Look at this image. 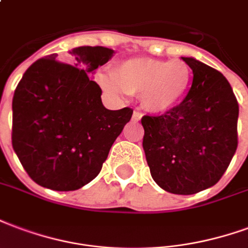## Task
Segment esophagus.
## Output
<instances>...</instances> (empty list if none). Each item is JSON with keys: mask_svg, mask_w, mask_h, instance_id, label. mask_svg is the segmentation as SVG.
<instances>
[{"mask_svg": "<svg viewBox=\"0 0 248 248\" xmlns=\"http://www.w3.org/2000/svg\"><path fill=\"white\" fill-rule=\"evenodd\" d=\"M141 117H142L141 112L135 111V112H133V116H132V120H133V122H139V120H140Z\"/></svg>", "mask_w": 248, "mask_h": 248, "instance_id": "obj_1", "label": "esophagus"}]
</instances>
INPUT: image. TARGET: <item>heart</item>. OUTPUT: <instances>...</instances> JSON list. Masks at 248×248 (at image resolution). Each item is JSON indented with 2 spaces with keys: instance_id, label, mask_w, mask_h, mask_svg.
<instances>
[{
  "instance_id": "obj_1",
  "label": "heart",
  "mask_w": 248,
  "mask_h": 248,
  "mask_svg": "<svg viewBox=\"0 0 248 248\" xmlns=\"http://www.w3.org/2000/svg\"><path fill=\"white\" fill-rule=\"evenodd\" d=\"M191 79V68L184 61L131 59L115 68L113 79L103 75L99 80L111 92L141 93L145 109L164 113L182 102Z\"/></svg>"
}]
</instances>
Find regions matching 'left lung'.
<instances>
[{"instance_id":"obj_1","label":"left lung","mask_w":248,"mask_h":248,"mask_svg":"<svg viewBox=\"0 0 248 248\" xmlns=\"http://www.w3.org/2000/svg\"><path fill=\"white\" fill-rule=\"evenodd\" d=\"M193 83L178 106L142 116V148L152 178L173 194H196L216 185L238 148L239 104L216 68L193 58Z\"/></svg>"}]
</instances>
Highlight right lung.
Masks as SVG:
<instances>
[{"instance_id":"right-lung-1","label":"right lung","mask_w":248,"mask_h":248,"mask_svg":"<svg viewBox=\"0 0 248 248\" xmlns=\"http://www.w3.org/2000/svg\"><path fill=\"white\" fill-rule=\"evenodd\" d=\"M113 50L80 46L29 67L13 96L12 144L23 169L38 185L70 191L91 182L102 170L112 144L131 120L129 107L109 111L91 74Z\"/></svg>"}]
</instances>
